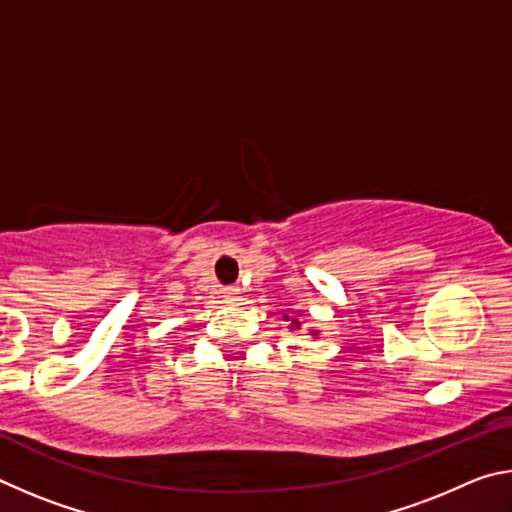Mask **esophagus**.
Segmentation results:
<instances>
[{"label":"esophagus","instance_id":"esophagus-1","mask_svg":"<svg viewBox=\"0 0 512 512\" xmlns=\"http://www.w3.org/2000/svg\"><path fill=\"white\" fill-rule=\"evenodd\" d=\"M225 300H239V289H225Z\"/></svg>","mask_w":512,"mask_h":512}]
</instances>
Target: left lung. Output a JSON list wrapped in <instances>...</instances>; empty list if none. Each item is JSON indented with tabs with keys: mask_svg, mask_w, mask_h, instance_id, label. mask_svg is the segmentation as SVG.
<instances>
[{
	"mask_svg": "<svg viewBox=\"0 0 512 512\" xmlns=\"http://www.w3.org/2000/svg\"><path fill=\"white\" fill-rule=\"evenodd\" d=\"M293 323H296V320H293ZM296 327H298V323H296Z\"/></svg>",
	"mask_w": 512,
	"mask_h": 512,
	"instance_id": "obj_1",
	"label": "left lung"
}]
</instances>
